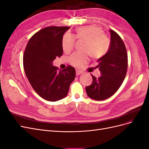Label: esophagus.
<instances>
[{
    "instance_id": "34e87169",
    "label": "esophagus",
    "mask_w": 149,
    "mask_h": 149,
    "mask_svg": "<svg viewBox=\"0 0 149 149\" xmlns=\"http://www.w3.org/2000/svg\"><path fill=\"white\" fill-rule=\"evenodd\" d=\"M81 73H82V72L81 71H79V70H76V74L77 75V76L81 74Z\"/></svg>"
}]
</instances>
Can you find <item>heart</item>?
Returning a JSON list of instances; mask_svg holds the SVG:
<instances>
[{
  "label": "heart",
  "instance_id": "heart-1",
  "mask_svg": "<svg viewBox=\"0 0 149 149\" xmlns=\"http://www.w3.org/2000/svg\"><path fill=\"white\" fill-rule=\"evenodd\" d=\"M76 38L79 40L86 42L84 51L93 58H100L104 56L109 50L110 40L103 30L95 25H88L76 29ZM76 38L73 35L66 33L62 39V48L66 53L73 49ZM88 60L87 55L75 52L69 58L71 65L76 67H81Z\"/></svg>",
  "mask_w": 149,
  "mask_h": 149
}]
</instances>
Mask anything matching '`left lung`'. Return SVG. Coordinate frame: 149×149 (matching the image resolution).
<instances>
[{
    "mask_svg": "<svg viewBox=\"0 0 149 149\" xmlns=\"http://www.w3.org/2000/svg\"><path fill=\"white\" fill-rule=\"evenodd\" d=\"M111 44L104 56L97 60L101 76L93 75V83L86 87L87 95L96 101L104 100L118 91L125 77L127 70V50L123 40L114 30H110Z\"/></svg>",
    "mask_w": 149,
    "mask_h": 149,
    "instance_id": "1",
    "label": "left lung"
}]
</instances>
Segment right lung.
Wrapping results in <instances>:
<instances>
[{
  "label": "right lung",
  "instance_id": "1",
  "mask_svg": "<svg viewBox=\"0 0 149 149\" xmlns=\"http://www.w3.org/2000/svg\"><path fill=\"white\" fill-rule=\"evenodd\" d=\"M70 28L53 26L42 29L31 37L24 52L23 64L26 77L35 92L49 101L65 97L76 76L73 66L58 71L53 66L56 57L63 55V37Z\"/></svg>",
  "mask_w": 149,
  "mask_h": 149
}]
</instances>
